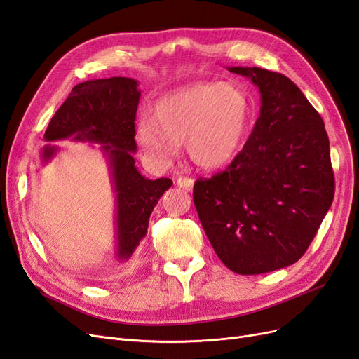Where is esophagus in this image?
<instances>
[{
  "instance_id": "34e87169",
  "label": "esophagus",
  "mask_w": 359,
  "mask_h": 359,
  "mask_svg": "<svg viewBox=\"0 0 359 359\" xmlns=\"http://www.w3.org/2000/svg\"><path fill=\"white\" fill-rule=\"evenodd\" d=\"M177 184L180 188H183L184 191H192L194 189V180L189 177H179L177 179Z\"/></svg>"
}]
</instances>
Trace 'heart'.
Returning <instances> with one entry per match:
<instances>
[{
  "mask_svg": "<svg viewBox=\"0 0 359 359\" xmlns=\"http://www.w3.org/2000/svg\"><path fill=\"white\" fill-rule=\"evenodd\" d=\"M252 116L246 90L229 82H195L159 98L152 119L135 123L137 143L147 158L167 165L180 152L204 171L228 165L245 142Z\"/></svg>",
  "mask_w": 359,
  "mask_h": 359,
  "instance_id": "obj_1",
  "label": "heart"
}]
</instances>
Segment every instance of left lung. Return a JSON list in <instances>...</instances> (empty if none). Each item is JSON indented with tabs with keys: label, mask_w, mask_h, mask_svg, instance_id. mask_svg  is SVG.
Returning <instances> with one entry per match:
<instances>
[{
	"label": "left lung",
	"mask_w": 359,
	"mask_h": 359,
	"mask_svg": "<svg viewBox=\"0 0 359 359\" xmlns=\"http://www.w3.org/2000/svg\"><path fill=\"white\" fill-rule=\"evenodd\" d=\"M228 70L259 89V118L224 172L195 182L194 203L231 271L270 273L304 255L330 210V140L319 113L291 79L258 67Z\"/></svg>",
	"instance_id": "1"
}]
</instances>
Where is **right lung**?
I'll list each match as a JSON object with an SVG mask.
<instances>
[{"instance_id":"add662e5","label":"right lung","mask_w":359,"mask_h":359,"mask_svg":"<svg viewBox=\"0 0 359 359\" xmlns=\"http://www.w3.org/2000/svg\"><path fill=\"white\" fill-rule=\"evenodd\" d=\"M142 90L131 77L88 80L76 85L57 109L44 133L46 142L72 138L73 142L98 144L106 158L114 194V257L128 262L147 234L149 217L163 194L171 188L170 179L149 180L135 167V113ZM60 152L48 143L41 149L46 165Z\"/></svg>"}]
</instances>
